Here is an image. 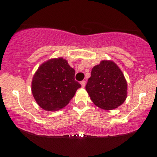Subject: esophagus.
I'll use <instances>...</instances> for the list:
<instances>
[{"label":"esophagus","mask_w":157,"mask_h":157,"mask_svg":"<svg viewBox=\"0 0 157 157\" xmlns=\"http://www.w3.org/2000/svg\"><path fill=\"white\" fill-rule=\"evenodd\" d=\"M80 84H81V86H82V88H84V87H85V86H86V81H84V80L81 81V82H80Z\"/></svg>","instance_id":"34e87169"}]
</instances>
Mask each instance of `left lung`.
<instances>
[{
	"label": "left lung",
	"mask_w": 157,
	"mask_h": 157,
	"mask_svg": "<svg viewBox=\"0 0 157 157\" xmlns=\"http://www.w3.org/2000/svg\"><path fill=\"white\" fill-rule=\"evenodd\" d=\"M86 90L92 102L105 110L121 105L127 97V82L113 61L102 60L91 70Z\"/></svg>",
	"instance_id": "8db88e82"
}]
</instances>
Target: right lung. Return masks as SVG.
<instances>
[{"instance_id": "add662e5", "label": "right lung", "mask_w": 157, "mask_h": 157, "mask_svg": "<svg viewBox=\"0 0 157 157\" xmlns=\"http://www.w3.org/2000/svg\"><path fill=\"white\" fill-rule=\"evenodd\" d=\"M75 69L61 57L41 65L32 82V94L39 106L52 111L67 105L81 87L75 80Z\"/></svg>"}]
</instances>
